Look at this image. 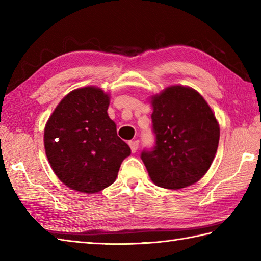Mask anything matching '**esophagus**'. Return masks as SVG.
<instances>
[{"label": "esophagus", "mask_w": 261, "mask_h": 261, "mask_svg": "<svg viewBox=\"0 0 261 261\" xmlns=\"http://www.w3.org/2000/svg\"><path fill=\"white\" fill-rule=\"evenodd\" d=\"M129 146L131 148V151L132 152H136L138 150V148H139V141H138V140L129 141Z\"/></svg>", "instance_id": "obj_1"}]
</instances>
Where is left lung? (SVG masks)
I'll use <instances>...</instances> for the list:
<instances>
[{
    "label": "left lung",
    "mask_w": 261,
    "mask_h": 261,
    "mask_svg": "<svg viewBox=\"0 0 261 261\" xmlns=\"http://www.w3.org/2000/svg\"><path fill=\"white\" fill-rule=\"evenodd\" d=\"M156 147L141 159L154 185L180 190L195 184L212 165L220 125L197 91L182 85L166 87L150 96Z\"/></svg>",
    "instance_id": "left-lung-1"
}]
</instances>
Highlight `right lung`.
<instances>
[{
    "label": "right lung",
    "mask_w": 261,
    "mask_h": 261,
    "mask_svg": "<svg viewBox=\"0 0 261 261\" xmlns=\"http://www.w3.org/2000/svg\"><path fill=\"white\" fill-rule=\"evenodd\" d=\"M110 94L96 86L69 92L54 110L43 131L46 156L59 180L94 194L115 181L131 149L110 119Z\"/></svg>",
    "instance_id": "add662e5"
}]
</instances>
